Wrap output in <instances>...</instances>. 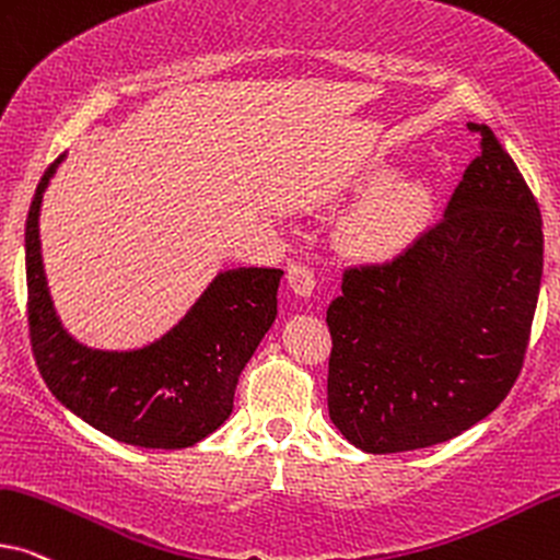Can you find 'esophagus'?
Listing matches in <instances>:
<instances>
[{
  "instance_id": "esophagus-1",
  "label": "esophagus",
  "mask_w": 560,
  "mask_h": 560,
  "mask_svg": "<svg viewBox=\"0 0 560 560\" xmlns=\"http://www.w3.org/2000/svg\"><path fill=\"white\" fill-rule=\"evenodd\" d=\"M288 282H290V288H293V293L303 295V298H308L316 288L314 270H311L308 265H298V262L288 267Z\"/></svg>"
}]
</instances>
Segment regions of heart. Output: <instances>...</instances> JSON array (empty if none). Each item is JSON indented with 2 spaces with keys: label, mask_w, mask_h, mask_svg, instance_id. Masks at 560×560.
<instances>
[{
  "label": "heart",
  "mask_w": 560,
  "mask_h": 560,
  "mask_svg": "<svg viewBox=\"0 0 560 560\" xmlns=\"http://www.w3.org/2000/svg\"><path fill=\"white\" fill-rule=\"evenodd\" d=\"M386 176V166H370L362 174V183L375 187L345 223V242L362 259L394 257L427 208V190L419 179Z\"/></svg>",
  "instance_id": "b5f03b06"
}]
</instances>
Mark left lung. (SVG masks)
Returning <instances> with one entry per match:
<instances>
[{
    "label": "left lung",
    "instance_id": "1",
    "mask_svg": "<svg viewBox=\"0 0 560 560\" xmlns=\"http://www.w3.org/2000/svg\"><path fill=\"white\" fill-rule=\"evenodd\" d=\"M445 215L326 311L329 417L365 453L440 445L504 401L542 278L540 208L489 126Z\"/></svg>",
    "mask_w": 560,
    "mask_h": 560
}]
</instances>
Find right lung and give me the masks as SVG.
<instances>
[{"instance_id":"obj_1","label":"right lung","mask_w":560,"mask_h":560,"mask_svg":"<svg viewBox=\"0 0 560 560\" xmlns=\"http://www.w3.org/2000/svg\"><path fill=\"white\" fill-rule=\"evenodd\" d=\"M61 154L40 177L25 223L27 324L50 394L107 438L136 447H190L229 419L238 375L278 316L282 270H221L187 314L136 350H97L56 314L40 254V202Z\"/></svg>"}]
</instances>
